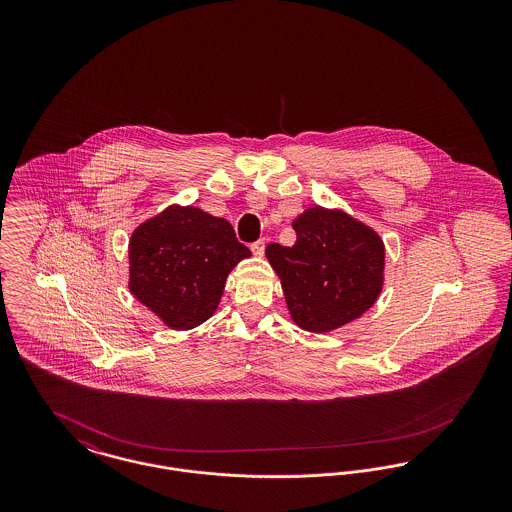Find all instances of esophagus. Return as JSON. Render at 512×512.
I'll return each instance as SVG.
<instances>
[{"mask_svg":"<svg viewBox=\"0 0 512 512\" xmlns=\"http://www.w3.org/2000/svg\"><path fill=\"white\" fill-rule=\"evenodd\" d=\"M265 247H267V242H265V238H261V240H257L255 244H251V251H253L257 257H263V255H265Z\"/></svg>","mask_w":512,"mask_h":512,"instance_id":"obj_1","label":"esophagus"}]
</instances>
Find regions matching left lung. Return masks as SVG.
Masks as SVG:
<instances>
[{
    "label": "left lung",
    "mask_w": 512,
    "mask_h": 512,
    "mask_svg": "<svg viewBox=\"0 0 512 512\" xmlns=\"http://www.w3.org/2000/svg\"><path fill=\"white\" fill-rule=\"evenodd\" d=\"M292 247L270 244L290 315L309 332H330L361 317L384 286L380 236L343 211L309 207L293 220Z\"/></svg>",
    "instance_id": "8db88e82"
}]
</instances>
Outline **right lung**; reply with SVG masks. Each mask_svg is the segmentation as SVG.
Returning a JSON list of instances; mask_svg holds the SVG:
<instances>
[{
	"label": "right lung",
	"instance_id": "obj_1",
	"mask_svg": "<svg viewBox=\"0 0 512 512\" xmlns=\"http://www.w3.org/2000/svg\"><path fill=\"white\" fill-rule=\"evenodd\" d=\"M249 255L228 220L171 205L134 230L128 288L172 330H190L217 311L230 270Z\"/></svg>",
	"mask_w": 512,
	"mask_h": 512
}]
</instances>
